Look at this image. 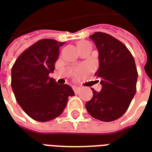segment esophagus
I'll use <instances>...</instances> for the list:
<instances>
[{"label": "esophagus", "mask_w": 152, "mask_h": 152, "mask_svg": "<svg viewBox=\"0 0 152 152\" xmlns=\"http://www.w3.org/2000/svg\"><path fill=\"white\" fill-rule=\"evenodd\" d=\"M73 90H74V92L75 94H78L80 92V88L78 87V86H73Z\"/></svg>", "instance_id": "1"}]
</instances>
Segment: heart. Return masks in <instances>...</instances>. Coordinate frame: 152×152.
<instances>
[{"instance_id":"1","label":"heart","mask_w":152,"mask_h":152,"mask_svg":"<svg viewBox=\"0 0 152 152\" xmlns=\"http://www.w3.org/2000/svg\"><path fill=\"white\" fill-rule=\"evenodd\" d=\"M76 45H77L78 50L80 51V50H84V49H86L87 47H91V44L89 43V41H87V40H79V41H77ZM86 72H87V70H86V68L80 67L79 69L76 70V72L74 74V76H75L76 78H77V77H80V76H83L84 74H86Z\"/></svg>"}]
</instances>
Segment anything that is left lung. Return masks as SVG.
Returning a JSON list of instances; mask_svg holds the SVG:
<instances>
[{"instance_id": "8db88e82", "label": "left lung", "mask_w": 152, "mask_h": 152, "mask_svg": "<svg viewBox=\"0 0 152 152\" xmlns=\"http://www.w3.org/2000/svg\"><path fill=\"white\" fill-rule=\"evenodd\" d=\"M89 38L99 51V66L95 75L101 91L92 89L93 98L86 103L89 115L109 122L124 114L136 94L137 72L127 47L112 36L95 32Z\"/></svg>"}]
</instances>
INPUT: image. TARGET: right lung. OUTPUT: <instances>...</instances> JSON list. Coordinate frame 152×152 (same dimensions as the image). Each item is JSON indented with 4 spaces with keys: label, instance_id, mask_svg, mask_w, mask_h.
<instances>
[{
    "label": "right lung",
    "instance_id": "1",
    "mask_svg": "<svg viewBox=\"0 0 152 152\" xmlns=\"http://www.w3.org/2000/svg\"><path fill=\"white\" fill-rule=\"evenodd\" d=\"M65 42L43 39L20 54L11 70V86L22 109L40 122L58 117L65 109L72 87L57 84L49 75L55 69L59 47Z\"/></svg>",
    "mask_w": 152,
    "mask_h": 152
}]
</instances>
